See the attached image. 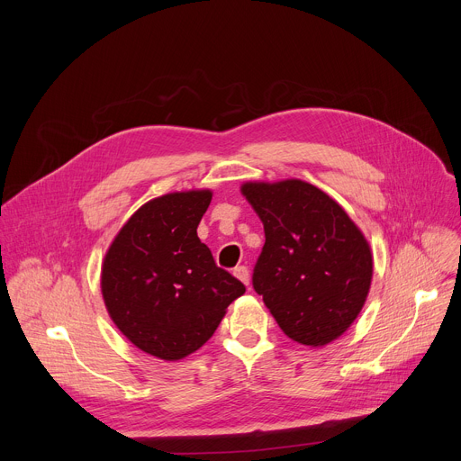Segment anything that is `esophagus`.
Returning a JSON list of instances; mask_svg holds the SVG:
<instances>
[{
    "mask_svg": "<svg viewBox=\"0 0 461 461\" xmlns=\"http://www.w3.org/2000/svg\"><path fill=\"white\" fill-rule=\"evenodd\" d=\"M233 276H235L240 283H244L246 286L249 285V272H248V268H246V267H237V268H235V272H233Z\"/></svg>",
    "mask_w": 461,
    "mask_h": 461,
    "instance_id": "obj_1",
    "label": "esophagus"
}]
</instances>
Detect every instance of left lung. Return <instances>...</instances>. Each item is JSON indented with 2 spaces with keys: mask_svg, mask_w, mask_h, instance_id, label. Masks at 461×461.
<instances>
[{
  "mask_svg": "<svg viewBox=\"0 0 461 461\" xmlns=\"http://www.w3.org/2000/svg\"><path fill=\"white\" fill-rule=\"evenodd\" d=\"M240 193L265 226L253 288L281 330L306 347L343 336L372 283V251L347 212L319 187L288 178Z\"/></svg>",
  "mask_w": 461,
  "mask_h": 461,
  "instance_id": "1",
  "label": "left lung"
}]
</instances>
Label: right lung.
Wrapping results in <instances>:
<instances>
[{"label":"right lung","instance_id":"right-lung-1","mask_svg":"<svg viewBox=\"0 0 461 461\" xmlns=\"http://www.w3.org/2000/svg\"><path fill=\"white\" fill-rule=\"evenodd\" d=\"M212 194L176 191L146 203L104 258L100 285L113 322L137 348L164 361L199 350L246 292L196 235Z\"/></svg>","mask_w":461,"mask_h":461}]
</instances>
